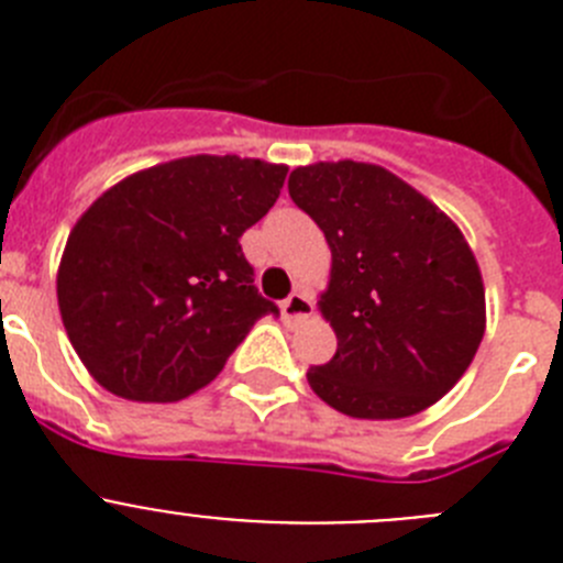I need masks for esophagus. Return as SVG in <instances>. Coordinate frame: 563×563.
Masks as SVG:
<instances>
[{
	"instance_id": "1",
	"label": "esophagus",
	"mask_w": 563,
	"mask_h": 563,
	"mask_svg": "<svg viewBox=\"0 0 563 563\" xmlns=\"http://www.w3.org/2000/svg\"><path fill=\"white\" fill-rule=\"evenodd\" d=\"M282 316H285L287 324H298V321H305V318L312 316V301L305 292H290L282 301Z\"/></svg>"
}]
</instances>
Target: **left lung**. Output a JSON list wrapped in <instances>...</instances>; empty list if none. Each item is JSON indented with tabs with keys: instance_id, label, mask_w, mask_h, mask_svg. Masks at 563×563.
Instances as JSON below:
<instances>
[{
	"instance_id": "obj_1",
	"label": "left lung",
	"mask_w": 563,
	"mask_h": 563,
	"mask_svg": "<svg viewBox=\"0 0 563 563\" xmlns=\"http://www.w3.org/2000/svg\"><path fill=\"white\" fill-rule=\"evenodd\" d=\"M287 188L332 251L318 307L338 350L307 372L312 391L361 420H400L434 406L485 335V285L460 228L372 163L298 166Z\"/></svg>"
}]
</instances>
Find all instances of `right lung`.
<instances>
[{
  "label": "right lung",
  "instance_id": "right-lung-1",
  "mask_svg": "<svg viewBox=\"0 0 563 563\" xmlns=\"http://www.w3.org/2000/svg\"><path fill=\"white\" fill-rule=\"evenodd\" d=\"M287 166L194 154L103 191L69 231L56 292L73 350L103 389L174 402L220 375L258 318L239 236L278 200Z\"/></svg>",
  "mask_w": 563,
  "mask_h": 563
}]
</instances>
